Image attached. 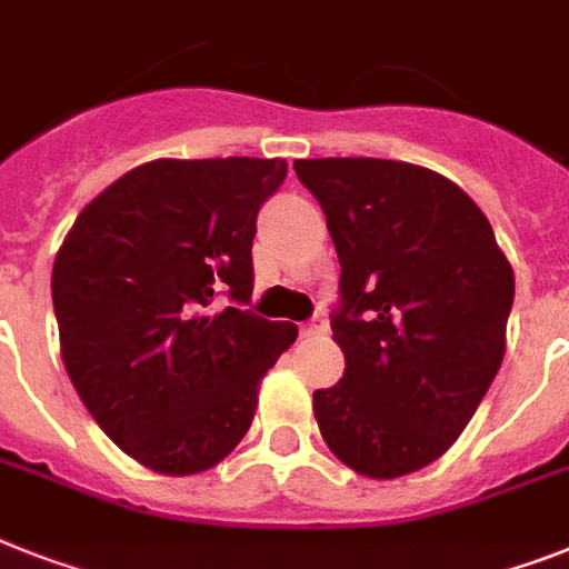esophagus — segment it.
<instances>
[{"instance_id":"1","label":"esophagus","mask_w":569,"mask_h":569,"mask_svg":"<svg viewBox=\"0 0 569 569\" xmlns=\"http://www.w3.org/2000/svg\"><path fill=\"white\" fill-rule=\"evenodd\" d=\"M326 331H328V322L319 317V313L308 319V322L302 326V337H317V335H326Z\"/></svg>"}]
</instances>
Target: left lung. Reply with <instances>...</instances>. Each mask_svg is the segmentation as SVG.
I'll list each match as a JSON object with an SVG mask.
<instances>
[{
  "label": "left lung",
  "instance_id": "8db88e82",
  "mask_svg": "<svg viewBox=\"0 0 569 569\" xmlns=\"http://www.w3.org/2000/svg\"><path fill=\"white\" fill-rule=\"evenodd\" d=\"M340 258L331 331L346 372L313 392L340 462L396 480L439 459L506 355L515 273L488 218L442 173L369 157L296 159Z\"/></svg>",
  "mask_w": 569,
  "mask_h": 569
}]
</instances>
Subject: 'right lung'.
Returning <instances> with one entry per match:
<instances>
[{
  "instance_id": "add662e5",
  "label": "right lung",
  "mask_w": 569,
  "mask_h": 569,
  "mask_svg": "<svg viewBox=\"0 0 569 569\" xmlns=\"http://www.w3.org/2000/svg\"><path fill=\"white\" fill-rule=\"evenodd\" d=\"M284 177V159L144 162L78 214L54 258L66 372L98 427L150 471L186 477L227 457L299 335L243 308L258 209ZM218 295L229 309L217 311Z\"/></svg>"
}]
</instances>
